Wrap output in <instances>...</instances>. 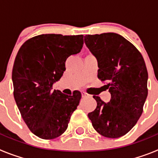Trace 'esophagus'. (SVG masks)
I'll return each instance as SVG.
<instances>
[{
	"mask_svg": "<svg viewBox=\"0 0 158 158\" xmlns=\"http://www.w3.org/2000/svg\"><path fill=\"white\" fill-rule=\"evenodd\" d=\"M81 96H82V97H84V98H86V97H89V96H90V95H89L88 93H86L85 92H82Z\"/></svg>",
	"mask_w": 158,
	"mask_h": 158,
	"instance_id": "34e87169",
	"label": "esophagus"
}]
</instances>
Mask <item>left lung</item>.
Returning <instances> with one entry per match:
<instances>
[{
    "instance_id": "left-lung-1",
    "label": "left lung",
    "mask_w": 158,
    "mask_h": 158,
    "mask_svg": "<svg viewBox=\"0 0 158 158\" xmlns=\"http://www.w3.org/2000/svg\"><path fill=\"white\" fill-rule=\"evenodd\" d=\"M85 43L98 63V77L111 93L105 103L99 96L96 109L88 114L94 129L110 139L129 132L140 118L148 94V73L138 49L112 32L85 36Z\"/></svg>"
}]
</instances>
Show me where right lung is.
I'll return each instance as SVG.
<instances>
[{
	"mask_svg": "<svg viewBox=\"0 0 158 158\" xmlns=\"http://www.w3.org/2000/svg\"><path fill=\"white\" fill-rule=\"evenodd\" d=\"M84 36L40 35L19 48L12 69L14 98L25 123L43 139L58 138L67 129L81 94L53 90L65 70V62L80 52Z\"/></svg>",
	"mask_w": 158,
	"mask_h": 158,
	"instance_id": "add662e5",
	"label": "right lung"
}]
</instances>
